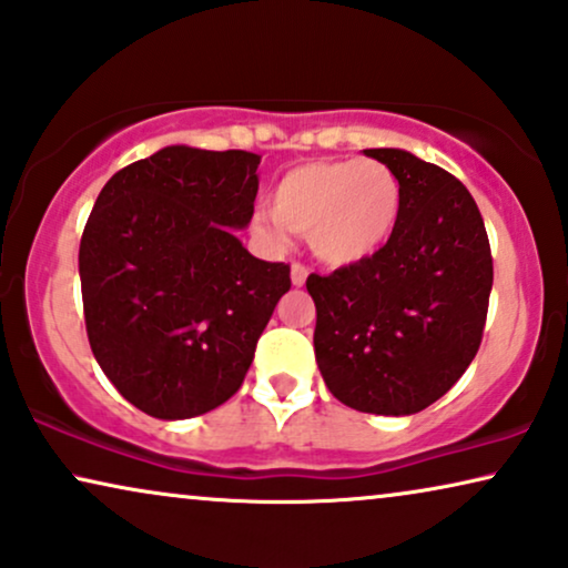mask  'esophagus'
Segmentation results:
<instances>
[{
  "label": "esophagus",
  "mask_w": 568,
  "mask_h": 568,
  "mask_svg": "<svg viewBox=\"0 0 568 568\" xmlns=\"http://www.w3.org/2000/svg\"><path fill=\"white\" fill-rule=\"evenodd\" d=\"M305 282H307V268L302 266V263H294V266H292V284L302 286Z\"/></svg>",
  "instance_id": "obj_1"
}]
</instances>
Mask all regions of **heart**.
I'll return each instance as SVG.
<instances>
[{
  "instance_id": "b5f03b06",
  "label": "heart",
  "mask_w": 568,
  "mask_h": 568,
  "mask_svg": "<svg viewBox=\"0 0 568 568\" xmlns=\"http://www.w3.org/2000/svg\"><path fill=\"white\" fill-rule=\"evenodd\" d=\"M400 183L377 160L307 162L286 173L271 196V212H255L253 235L286 247L290 232L310 237L331 266L367 261L383 251L400 216Z\"/></svg>"
}]
</instances>
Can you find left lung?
<instances>
[{
  "mask_svg": "<svg viewBox=\"0 0 568 568\" xmlns=\"http://www.w3.org/2000/svg\"><path fill=\"white\" fill-rule=\"evenodd\" d=\"M400 183L383 251L310 274L315 359L348 408L410 416L439 400L478 354L494 284L488 235L470 191L406 150H364Z\"/></svg>",
  "mask_w": 568,
  "mask_h": 568,
  "instance_id": "1",
  "label": "left lung"
}]
</instances>
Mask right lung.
Returning a JSON list of instances; mask_svg holds the SVG:
<instances>
[{
  "label": "right lung",
  "instance_id": "obj_1",
  "mask_svg": "<svg viewBox=\"0 0 568 568\" xmlns=\"http://www.w3.org/2000/svg\"><path fill=\"white\" fill-rule=\"evenodd\" d=\"M261 158L173 144L103 185L84 224V325L100 369L154 418H191L243 385L290 292L286 263L251 255Z\"/></svg>",
  "mask_w": 568,
  "mask_h": 568
}]
</instances>
